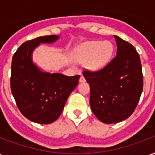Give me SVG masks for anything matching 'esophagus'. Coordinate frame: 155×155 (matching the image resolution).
Instances as JSON below:
<instances>
[{
	"label": "esophagus",
	"mask_w": 155,
	"mask_h": 155,
	"mask_svg": "<svg viewBox=\"0 0 155 155\" xmlns=\"http://www.w3.org/2000/svg\"><path fill=\"white\" fill-rule=\"evenodd\" d=\"M80 82L83 83V82H85V78H84V75H81V78H80Z\"/></svg>",
	"instance_id": "esophagus-1"
}]
</instances>
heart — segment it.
I'll return each instance as SVG.
<instances>
[{"label": "heart", "instance_id": "1", "mask_svg": "<svg viewBox=\"0 0 155 155\" xmlns=\"http://www.w3.org/2000/svg\"><path fill=\"white\" fill-rule=\"evenodd\" d=\"M112 51L113 48L109 42L91 41L81 46L77 57L82 62H89L92 69H101L109 62Z\"/></svg>", "mask_w": 155, "mask_h": 155}]
</instances>
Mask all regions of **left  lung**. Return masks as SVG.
<instances>
[{"label": "left lung", "mask_w": 155, "mask_h": 155, "mask_svg": "<svg viewBox=\"0 0 155 155\" xmlns=\"http://www.w3.org/2000/svg\"><path fill=\"white\" fill-rule=\"evenodd\" d=\"M115 57L98 71H83L91 87V110L105 124L124 120L133 114L143 91L140 54L128 41L114 35Z\"/></svg>", "instance_id": "8db88e82"}]
</instances>
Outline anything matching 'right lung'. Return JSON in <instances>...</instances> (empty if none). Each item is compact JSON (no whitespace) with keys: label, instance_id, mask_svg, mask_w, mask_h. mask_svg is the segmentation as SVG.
I'll return each mask as SVG.
<instances>
[{"label":"right lung","instance_id":"add662e5","mask_svg":"<svg viewBox=\"0 0 155 155\" xmlns=\"http://www.w3.org/2000/svg\"><path fill=\"white\" fill-rule=\"evenodd\" d=\"M58 38V35H51L25 41L12 57V93L19 110L35 123L51 124L57 120L80 79V75L43 72L32 62L35 47Z\"/></svg>","mask_w":155,"mask_h":155}]
</instances>
